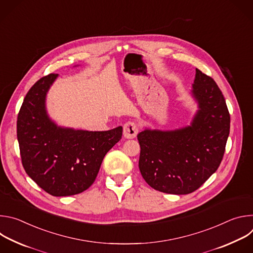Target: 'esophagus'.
<instances>
[{"label": "esophagus", "instance_id": "1", "mask_svg": "<svg viewBox=\"0 0 253 253\" xmlns=\"http://www.w3.org/2000/svg\"><path fill=\"white\" fill-rule=\"evenodd\" d=\"M138 133V126L134 122H127L123 128V135L127 139H133Z\"/></svg>", "mask_w": 253, "mask_h": 253}]
</instances>
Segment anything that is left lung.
<instances>
[{
    "label": "left lung",
    "mask_w": 253,
    "mask_h": 253,
    "mask_svg": "<svg viewBox=\"0 0 253 253\" xmlns=\"http://www.w3.org/2000/svg\"><path fill=\"white\" fill-rule=\"evenodd\" d=\"M190 94L198 108L190 125L145 128L137 135L141 175L164 193L183 195L198 189L217 170L225 151L230 115L222 92L196 69Z\"/></svg>",
    "instance_id": "left-lung-1"
}]
</instances>
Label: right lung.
Listing matches in <instances>:
<instances>
[{"label": "right lung", "mask_w": 253, "mask_h": 253, "mask_svg": "<svg viewBox=\"0 0 253 253\" xmlns=\"http://www.w3.org/2000/svg\"><path fill=\"white\" fill-rule=\"evenodd\" d=\"M58 78L50 74L27 93L17 121V137L27 174L53 196H70L88 189L102 161L122 137V126L108 131L59 126L48 114L47 94Z\"/></svg>", "instance_id": "obj_1"}]
</instances>
